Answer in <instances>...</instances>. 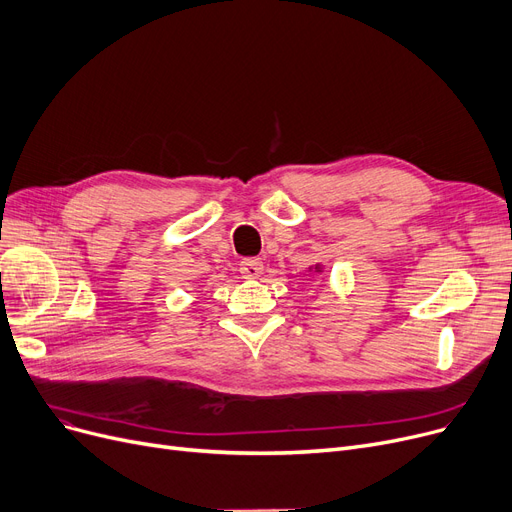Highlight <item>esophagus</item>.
<instances>
[{
  "label": "esophagus",
  "instance_id": "1",
  "mask_svg": "<svg viewBox=\"0 0 512 512\" xmlns=\"http://www.w3.org/2000/svg\"><path fill=\"white\" fill-rule=\"evenodd\" d=\"M262 262L260 260H256V258H250V260H243L241 264H239V273H241V277H246V279H258L260 275H262Z\"/></svg>",
  "mask_w": 512,
  "mask_h": 512
}]
</instances>
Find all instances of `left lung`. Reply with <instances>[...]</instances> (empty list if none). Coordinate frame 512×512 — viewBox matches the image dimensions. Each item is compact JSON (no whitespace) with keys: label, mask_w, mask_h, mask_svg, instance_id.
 Segmentation results:
<instances>
[{"label":"left lung","mask_w":512,"mask_h":512,"mask_svg":"<svg viewBox=\"0 0 512 512\" xmlns=\"http://www.w3.org/2000/svg\"><path fill=\"white\" fill-rule=\"evenodd\" d=\"M308 271H310V273H319V275H321V273H325V266H323L321 262H316V264L308 266Z\"/></svg>","instance_id":"8db88e82"}]
</instances>
